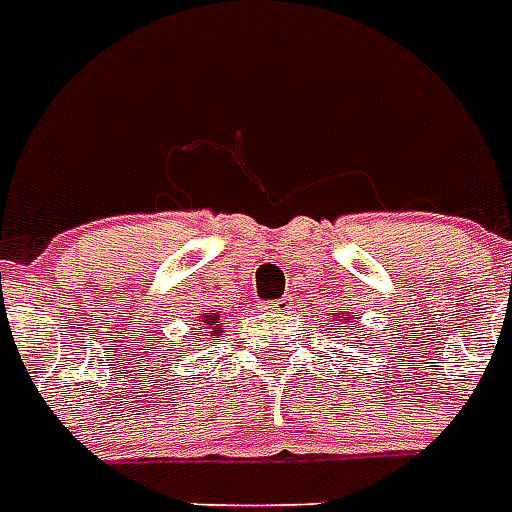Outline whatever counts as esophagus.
Returning a JSON list of instances; mask_svg holds the SVG:
<instances>
[{
  "instance_id": "1",
  "label": "esophagus",
  "mask_w": 512,
  "mask_h": 512,
  "mask_svg": "<svg viewBox=\"0 0 512 512\" xmlns=\"http://www.w3.org/2000/svg\"><path fill=\"white\" fill-rule=\"evenodd\" d=\"M290 307H293V296H290V293H285L282 299L271 301V304H268V310L271 312H288Z\"/></svg>"
}]
</instances>
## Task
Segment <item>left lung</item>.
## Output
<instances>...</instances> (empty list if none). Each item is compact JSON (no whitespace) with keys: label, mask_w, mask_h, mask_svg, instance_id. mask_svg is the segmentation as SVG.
Masks as SVG:
<instances>
[{"label":"left lung","mask_w":512,"mask_h":512,"mask_svg":"<svg viewBox=\"0 0 512 512\" xmlns=\"http://www.w3.org/2000/svg\"><path fill=\"white\" fill-rule=\"evenodd\" d=\"M334 321H337V323H351V326H354V318H345V321H340V315H337ZM362 345H365V343H362Z\"/></svg>","instance_id":"obj_1"}]
</instances>
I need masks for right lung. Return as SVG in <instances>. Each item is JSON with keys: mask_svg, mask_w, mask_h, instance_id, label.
<instances>
[{"mask_svg": "<svg viewBox=\"0 0 512 512\" xmlns=\"http://www.w3.org/2000/svg\"><path fill=\"white\" fill-rule=\"evenodd\" d=\"M216 326H219V315H216V312H205V329H213V332H216Z\"/></svg>", "mask_w": 512, "mask_h": 512, "instance_id": "1", "label": "right lung"}]
</instances>
